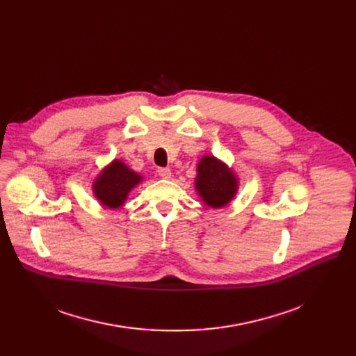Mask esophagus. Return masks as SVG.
<instances>
[{"mask_svg": "<svg viewBox=\"0 0 356 356\" xmlns=\"http://www.w3.org/2000/svg\"><path fill=\"white\" fill-rule=\"evenodd\" d=\"M157 173H159V176H160L161 179H170V177H172V170H170V168H167V167L159 168Z\"/></svg>", "mask_w": 356, "mask_h": 356, "instance_id": "1", "label": "esophagus"}]
</instances>
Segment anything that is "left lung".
<instances>
[{"instance_id": "left-lung-1", "label": "left lung", "mask_w": 356, "mask_h": 356, "mask_svg": "<svg viewBox=\"0 0 356 356\" xmlns=\"http://www.w3.org/2000/svg\"><path fill=\"white\" fill-rule=\"evenodd\" d=\"M195 188L207 207L220 209L235 197L238 176L215 156H203L196 167Z\"/></svg>"}]
</instances>
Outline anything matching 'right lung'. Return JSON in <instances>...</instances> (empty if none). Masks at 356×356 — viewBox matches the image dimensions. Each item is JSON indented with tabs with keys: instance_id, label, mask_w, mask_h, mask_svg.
<instances>
[{
	"instance_id": "add662e5",
	"label": "right lung",
	"mask_w": 356,
	"mask_h": 356,
	"mask_svg": "<svg viewBox=\"0 0 356 356\" xmlns=\"http://www.w3.org/2000/svg\"><path fill=\"white\" fill-rule=\"evenodd\" d=\"M143 181V176L121 160H112L93 179L92 192L102 207L118 209L128 199L129 192Z\"/></svg>"
}]
</instances>
